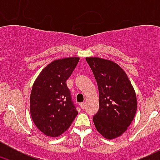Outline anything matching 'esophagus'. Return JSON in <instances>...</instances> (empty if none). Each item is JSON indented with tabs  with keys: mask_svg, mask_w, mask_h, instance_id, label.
<instances>
[{
	"mask_svg": "<svg viewBox=\"0 0 160 160\" xmlns=\"http://www.w3.org/2000/svg\"><path fill=\"white\" fill-rule=\"evenodd\" d=\"M80 107H81L82 109H84L85 108H86V103L85 102H83V103H80Z\"/></svg>",
	"mask_w": 160,
	"mask_h": 160,
	"instance_id": "esophagus-1",
	"label": "esophagus"
}]
</instances>
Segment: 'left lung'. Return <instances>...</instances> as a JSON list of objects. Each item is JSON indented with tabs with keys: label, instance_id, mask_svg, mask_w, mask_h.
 <instances>
[{
	"label": "left lung",
	"instance_id": "1",
	"mask_svg": "<svg viewBox=\"0 0 160 160\" xmlns=\"http://www.w3.org/2000/svg\"><path fill=\"white\" fill-rule=\"evenodd\" d=\"M86 60L99 90V110L93 115V123L105 138H117L135 117V92L125 71L115 62L98 57H88Z\"/></svg>",
	"mask_w": 160,
	"mask_h": 160
}]
</instances>
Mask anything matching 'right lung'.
I'll use <instances>...</instances> for the list:
<instances>
[{
	"label": "right lung",
	"instance_id": "obj_1",
	"mask_svg": "<svg viewBox=\"0 0 160 160\" xmlns=\"http://www.w3.org/2000/svg\"><path fill=\"white\" fill-rule=\"evenodd\" d=\"M78 57L55 60L40 72L32 86L30 112L35 126L47 136L66 132L78 112L66 81L78 63Z\"/></svg>",
	"mask_w": 160,
	"mask_h": 160
}]
</instances>
